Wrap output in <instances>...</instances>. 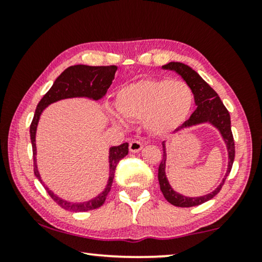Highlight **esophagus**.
I'll return each instance as SVG.
<instances>
[{"label":"esophagus","mask_w":262,"mask_h":262,"mask_svg":"<svg viewBox=\"0 0 262 262\" xmlns=\"http://www.w3.org/2000/svg\"><path fill=\"white\" fill-rule=\"evenodd\" d=\"M128 149L131 152H139L143 149V144L139 141H131Z\"/></svg>","instance_id":"esophagus-1"}]
</instances>
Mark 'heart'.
Wrapping results in <instances>:
<instances>
[{"label": "heart", "mask_w": 262, "mask_h": 262, "mask_svg": "<svg viewBox=\"0 0 262 262\" xmlns=\"http://www.w3.org/2000/svg\"><path fill=\"white\" fill-rule=\"evenodd\" d=\"M193 92L184 81L144 78L124 85L117 93L118 114L110 111L114 125L127 127L129 121H144L150 134L164 136L181 126L191 113Z\"/></svg>", "instance_id": "heart-1"}]
</instances>
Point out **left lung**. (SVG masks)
<instances>
[{
  "instance_id": "1",
  "label": "left lung",
  "mask_w": 262,
  "mask_h": 262,
  "mask_svg": "<svg viewBox=\"0 0 262 262\" xmlns=\"http://www.w3.org/2000/svg\"><path fill=\"white\" fill-rule=\"evenodd\" d=\"M162 69L164 70H171L175 71L178 75L184 78V81L191 87L193 95H194V102L196 105V108L194 112L192 113V116L189 117L188 120H186L180 127L175 131L177 134L178 131L184 130V128L196 126L200 124H210L213 127H216L223 138L228 150V169L225 173L223 180L220 185L217 186V188L212 191L209 194L200 195V196H186L182 195L177 191H174L171 188V186L168 181L167 175H166V162H167V146L166 142L162 143L163 145V159L161 161L160 167H159V182H160V188L162 191L164 198H166L170 204H173L175 206L179 207H191L196 206L200 204L207 202V200L212 199L214 195L218 194V192L221 191L222 186L224 185V181L230 173L232 163H234L235 159V143L234 137H232L231 132V121H230V114H229L228 110L225 108V106L222 102L220 96L205 81L200 77V75L186 66L184 63L180 62H170L162 66Z\"/></svg>"
}]
</instances>
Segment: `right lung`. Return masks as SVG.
<instances>
[{
	"mask_svg": "<svg viewBox=\"0 0 262 262\" xmlns=\"http://www.w3.org/2000/svg\"><path fill=\"white\" fill-rule=\"evenodd\" d=\"M118 68L116 66H108V67H89V66H73L67 68L56 81L53 82L52 87L49 89V92L42 96V99L39 101L37 110H35L33 120H32L31 127H30V135H31V143L32 149H33V169L34 175L40 181V184L44 186V188L48 191L50 196L63 209L74 211V212H84V211L98 209L105 203L106 196L108 194L111 186H112L113 179H114V171H116L117 164L119 163L121 159L128 154V144L127 143H123L121 145L112 146L110 148L108 151V163H110V174L108 180H107V185L103 188L101 193H99L95 198L87 202L82 203H73L68 202V200L60 198L57 194H55L48 186L44 184L41 180L40 174H39L38 166H37V145H35V135H37V127L40 116L46 107L51 105L53 102L59 101V100L64 99H71V98H87L91 100H98L102 99L106 95L107 89L112 84V81L114 80V75H116Z\"/></svg>",
	"mask_w": 262,
	"mask_h": 262,
	"instance_id": "obj_1",
	"label": "right lung"
}]
</instances>
